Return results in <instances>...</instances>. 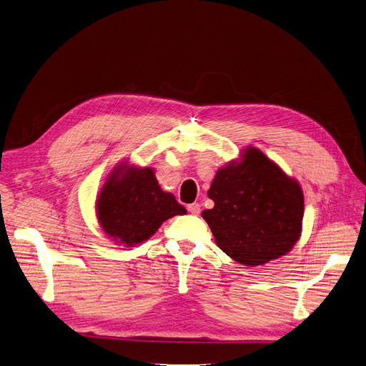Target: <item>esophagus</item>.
<instances>
[{
  "instance_id": "obj_1",
  "label": "esophagus",
  "mask_w": 366,
  "mask_h": 366,
  "mask_svg": "<svg viewBox=\"0 0 366 366\" xmlns=\"http://www.w3.org/2000/svg\"><path fill=\"white\" fill-rule=\"evenodd\" d=\"M188 211L192 212L193 215H199V214H200V204H199V203L188 204Z\"/></svg>"
}]
</instances>
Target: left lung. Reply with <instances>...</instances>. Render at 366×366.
Listing matches in <instances>:
<instances>
[{"label": "left lung", "mask_w": 366, "mask_h": 366, "mask_svg": "<svg viewBox=\"0 0 366 366\" xmlns=\"http://www.w3.org/2000/svg\"><path fill=\"white\" fill-rule=\"evenodd\" d=\"M202 212L217 245L233 260L257 266L287 254L297 242L304 218L299 184L256 148L239 163L217 172Z\"/></svg>", "instance_id": "obj_1"}]
</instances>
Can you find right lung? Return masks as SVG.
Wrapping results in <instances>:
<instances>
[{"label": "right lung", "mask_w": 366, "mask_h": 366, "mask_svg": "<svg viewBox=\"0 0 366 366\" xmlns=\"http://www.w3.org/2000/svg\"><path fill=\"white\" fill-rule=\"evenodd\" d=\"M184 214L187 209L163 192L149 167H117L97 199L102 229L129 247L148 239L166 219Z\"/></svg>", "instance_id": "1"}]
</instances>
